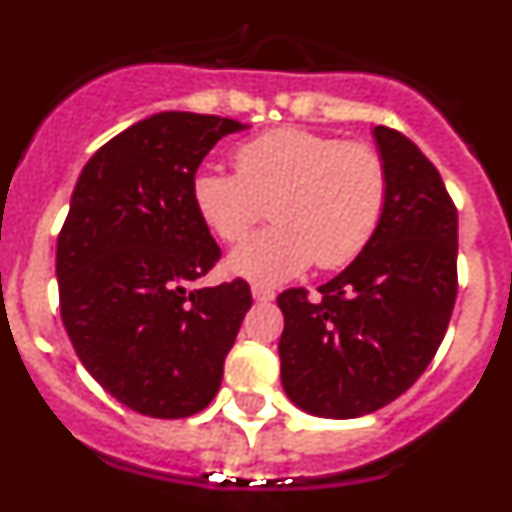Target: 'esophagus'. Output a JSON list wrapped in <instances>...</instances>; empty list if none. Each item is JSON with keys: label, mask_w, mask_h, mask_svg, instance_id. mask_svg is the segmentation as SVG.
<instances>
[{"label": "esophagus", "mask_w": 512, "mask_h": 512, "mask_svg": "<svg viewBox=\"0 0 512 512\" xmlns=\"http://www.w3.org/2000/svg\"><path fill=\"white\" fill-rule=\"evenodd\" d=\"M251 295H253V300H256V302H271L274 297H277V295H274V289L264 287V284H253Z\"/></svg>", "instance_id": "esophagus-1"}]
</instances>
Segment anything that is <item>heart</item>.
Instances as JSON below:
<instances>
[{
  "mask_svg": "<svg viewBox=\"0 0 512 512\" xmlns=\"http://www.w3.org/2000/svg\"><path fill=\"white\" fill-rule=\"evenodd\" d=\"M390 197L382 153L305 128H277L235 148V171L200 166L192 202L202 223L238 243L264 217L274 225L225 261L235 277L277 284L315 261L338 269L372 241Z\"/></svg>",
  "mask_w": 512,
  "mask_h": 512,
  "instance_id": "1",
  "label": "heart"
}]
</instances>
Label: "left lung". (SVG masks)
<instances>
[{
  "mask_svg": "<svg viewBox=\"0 0 512 512\" xmlns=\"http://www.w3.org/2000/svg\"><path fill=\"white\" fill-rule=\"evenodd\" d=\"M390 174L382 223L346 269L277 297L282 387L318 418H361L390 405L431 364L456 302L459 217L436 166L413 140L377 125Z\"/></svg>",
  "mask_w": 512,
  "mask_h": 512,
  "instance_id": "left-lung-1",
  "label": "left lung"
}]
</instances>
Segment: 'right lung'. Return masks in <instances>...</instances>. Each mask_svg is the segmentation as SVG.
<instances>
[{"label":"right lung","mask_w":512,"mask_h":512,"mask_svg":"<svg viewBox=\"0 0 512 512\" xmlns=\"http://www.w3.org/2000/svg\"><path fill=\"white\" fill-rule=\"evenodd\" d=\"M230 117L158 112L81 169L56 248L63 328L84 369L130 410L189 418L212 402L251 289L194 287L220 246L192 202V176Z\"/></svg>","instance_id":"right-lung-1"}]
</instances>
